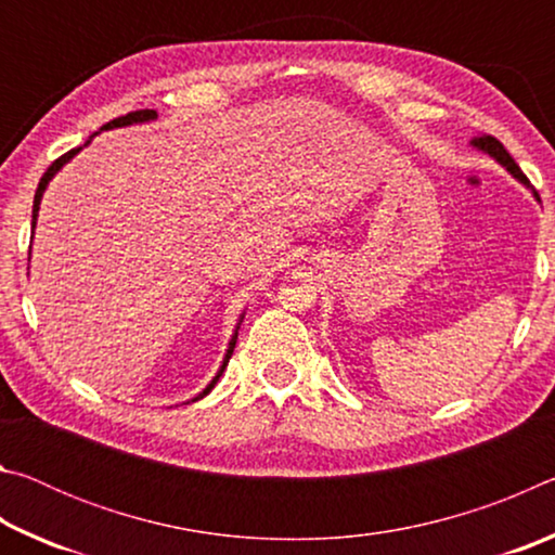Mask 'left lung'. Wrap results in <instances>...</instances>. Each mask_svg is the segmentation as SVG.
<instances>
[{
  "instance_id": "1",
  "label": "left lung",
  "mask_w": 555,
  "mask_h": 555,
  "mask_svg": "<svg viewBox=\"0 0 555 555\" xmlns=\"http://www.w3.org/2000/svg\"><path fill=\"white\" fill-rule=\"evenodd\" d=\"M473 144H475L477 149H482V152H487L490 156H494L496 162H500V164L506 168V171H509L514 178H519L521 183L529 185V178L524 176V171L519 168V164H516L514 158L509 156V152H506V149L502 146L500 139H494L492 134H480V137H475V139H473ZM533 195H537V198H539V193H533Z\"/></svg>"
}]
</instances>
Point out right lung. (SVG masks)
I'll return each mask as SVG.
<instances>
[{
    "mask_svg": "<svg viewBox=\"0 0 555 555\" xmlns=\"http://www.w3.org/2000/svg\"><path fill=\"white\" fill-rule=\"evenodd\" d=\"M156 117V109H137V112H129V115H125V117H117V119H112V121H107L105 127H102V131L105 129H115V127H127V125H137V121H149V119H154ZM82 146H75V149H70L68 154H63V156H59L55 158V162L46 168V173L41 176V181H39V188H36V195H34V212H31V222L36 224V215H39V203H41V195H43V191H46V185H49V181L53 178V173L59 171V168L65 164V162H70V158L80 152ZM234 343H237V333L232 335V340H230V350H228V354H224V362H222V367H220V372L215 374V379L208 384V389H205L198 399H203L205 393H210V389L215 387V384H218V379L222 377V372H224V367H228V362H230V357H232V350H234ZM195 401V399H193Z\"/></svg>",
    "mask_w": 555,
    "mask_h": 555,
    "instance_id": "right-lung-1",
    "label": "right lung"
}]
</instances>
